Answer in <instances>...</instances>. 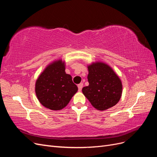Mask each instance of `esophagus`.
Here are the masks:
<instances>
[{"mask_svg": "<svg viewBox=\"0 0 157 157\" xmlns=\"http://www.w3.org/2000/svg\"><path fill=\"white\" fill-rule=\"evenodd\" d=\"M82 87H83V84L82 83H80L79 84H78V91L79 92L81 91Z\"/></svg>", "mask_w": 157, "mask_h": 157, "instance_id": "esophagus-1", "label": "esophagus"}]
</instances>
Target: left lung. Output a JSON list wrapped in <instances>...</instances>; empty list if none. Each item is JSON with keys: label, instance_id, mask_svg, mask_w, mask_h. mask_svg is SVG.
Returning a JSON list of instances; mask_svg holds the SVG:
<instances>
[{"label": "left lung", "instance_id": "left-lung-1", "mask_svg": "<svg viewBox=\"0 0 157 157\" xmlns=\"http://www.w3.org/2000/svg\"><path fill=\"white\" fill-rule=\"evenodd\" d=\"M89 85L82 90L92 105L99 111L115 106L122 94L121 78L111 66L102 61H95L87 65Z\"/></svg>", "mask_w": 157, "mask_h": 157}]
</instances>
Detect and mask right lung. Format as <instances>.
<instances>
[{
    "mask_svg": "<svg viewBox=\"0 0 157 157\" xmlns=\"http://www.w3.org/2000/svg\"><path fill=\"white\" fill-rule=\"evenodd\" d=\"M65 61L56 59L46 66L35 82V94L44 107L59 111L78 91L72 77L65 73Z\"/></svg>",
    "mask_w": 157,
    "mask_h": 157,
    "instance_id": "add662e5",
    "label": "right lung"
}]
</instances>
